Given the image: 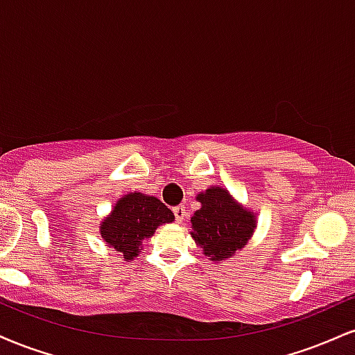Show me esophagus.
<instances>
[{"mask_svg":"<svg viewBox=\"0 0 355 355\" xmlns=\"http://www.w3.org/2000/svg\"><path fill=\"white\" fill-rule=\"evenodd\" d=\"M173 215H175V218H177L178 223L183 222V220H185V217H187L185 205H177V207H173Z\"/></svg>","mask_w":355,"mask_h":355,"instance_id":"obj_1","label":"esophagus"}]
</instances>
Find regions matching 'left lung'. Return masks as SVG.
Wrapping results in <instances>:
<instances>
[{
  "label": "left lung",
  "mask_w": 355,
  "mask_h": 355,
  "mask_svg": "<svg viewBox=\"0 0 355 355\" xmlns=\"http://www.w3.org/2000/svg\"><path fill=\"white\" fill-rule=\"evenodd\" d=\"M202 203L191 217V237L203 247V254L214 262H222L242 248L252 237L255 218L240 207L229 191L211 187L197 197Z\"/></svg>",
  "instance_id": "1"
}]
</instances>
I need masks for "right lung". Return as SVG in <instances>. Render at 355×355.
<instances>
[{
    "mask_svg": "<svg viewBox=\"0 0 355 355\" xmlns=\"http://www.w3.org/2000/svg\"><path fill=\"white\" fill-rule=\"evenodd\" d=\"M175 215L158 198L144 193H130L116 203L112 215L101 223V237L125 260H132L141 250V240L152 237L162 223L173 222Z\"/></svg>",
    "mask_w": 355,
    "mask_h": 355,
    "instance_id": "right-lung-1",
    "label": "right lung"
}]
</instances>
